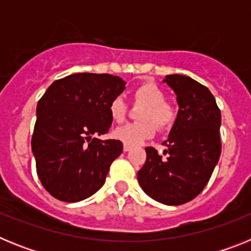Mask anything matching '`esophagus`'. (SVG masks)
<instances>
[{
	"label": "esophagus",
	"instance_id": "1",
	"mask_svg": "<svg viewBox=\"0 0 251 251\" xmlns=\"http://www.w3.org/2000/svg\"><path fill=\"white\" fill-rule=\"evenodd\" d=\"M132 150V147H130V146H128V145H124L123 146V151L124 152H128V151H130Z\"/></svg>",
	"mask_w": 251,
	"mask_h": 251
}]
</instances>
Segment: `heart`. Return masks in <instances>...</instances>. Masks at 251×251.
I'll use <instances>...</instances> for the list:
<instances>
[{"mask_svg": "<svg viewBox=\"0 0 251 251\" xmlns=\"http://www.w3.org/2000/svg\"><path fill=\"white\" fill-rule=\"evenodd\" d=\"M134 101L145 105L139 113L142 121L124 124L113 132V137L124 145L138 146L145 139L154 136L157 126L159 129H168L172 127L177 117L175 106L166 103L165 92L158 85L153 83H145L139 85L133 92ZM128 106L121 98L113 99L109 104L110 118L117 123H122L126 119Z\"/></svg>", "mask_w": 251, "mask_h": 251, "instance_id": "1", "label": "heart"}]
</instances>
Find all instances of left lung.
Returning <instances> with one entry per match:
<instances>
[{
	"label": "left lung",
	"instance_id": "obj_1",
	"mask_svg": "<svg viewBox=\"0 0 251 251\" xmlns=\"http://www.w3.org/2000/svg\"><path fill=\"white\" fill-rule=\"evenodd\" d=\"M163 83L174 90L179 106L170 136L162 143L167 158L147 147L137 178L153 200L177 206L202 191L219 162L221 112L211 92L192 77L172 74Z\"/></svg>",
	"mask_w": 251,
	"mask_h": 251
}]
</instances>
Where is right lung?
Returning a JSON list of instances; mask_svg holds the SVG:
<instances>
[{
    "label": "right lung",
    "instance_id": "right-lung-1",
    "mask_svg": "<svg viewBox=\"0 0 251 251\" xmlns=\"http://www.w3.org/2000/svg\"><path fill=\"white\" fill-rule=\"evenodd\" d=\"M124 89L119 76L77 73L55 80L41 97L31 148L37 176L51 196L77 202L104 185L123 143L97 137L109 130V104Z\"/></svg>",
    "mask_w": 251,
    "mask_h": 251
}]
</instances>
